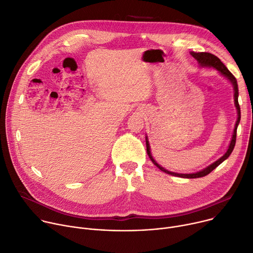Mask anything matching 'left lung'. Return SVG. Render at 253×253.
<instances>
[{"label":"left lung","mask_w":253,"mask_h":253,"mask_svg":"<svg viewBox=\"0 0 253 253\" xmlns=\"http://www.w3.org/2000/svg\"><path fill=\"white\" fill-rule=\"evenodd\" d=\"M192 56L194 58H196L199 63L203 66H212L214 68H216L217 71H219L224 77H226L229 81H230L233 85H234V100H235V106L237 108V112H238V118H237V121H236V124H235V128H234V132H233V136H232V139H231V143L230 145H229V148L227 150V152L220 158L218 159L217 162H215L214 164H212L210 167H208L207 169L199 171V172H196V173H189V174H181V173H174V172H171V171H169L167 169H165L164 168H162L160 166H158L156 164L155 160L152 158L151 154H150V150H149V144H148V141H147V138H146V151H147V154L149 155L151 162L160 169L163 170L169 174H171V175H174V176H179V177H187V178H196V177H202V176H205L207 174H209L212 170H214L220 164H222L225 159H227L229 157V155L231 154V152L233 151L234 149V146H235V143H236V133H237V127H238V124L240 122V106H239V103H238V84H237V81L235 79V77L229 72L228 68L225 66V64L214 54L212 53H209V52H195V51H192L191 52Z\"/></svg>","instance_id":"left-lung-1"}]
</instances>
